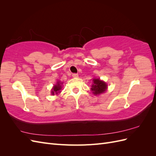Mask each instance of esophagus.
<instances>
[{"mask_svg": "<svg viewBox=\"0 0 156 156\" xmlns=\"http://www.w3.org/2000/svg\"><path fill=\"white\" fill-rule=\"evenodd\" d=\"M72 76H73V77H74V78H77V77H79V75H78L77 73H73Z\"/></svg>", "mask_w": 156, "mask_h": 156, "instance_id": "34e87169", "label": "esophagus"}]
</instances>
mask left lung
Masks as SVG:
<instances>
[{"mask_svg":"<svg viewBox=\"0 0 156 156\" xmlns=\"http://www.w3.org/2000/svg\"><path fill=\"white\" fill-rule=\"evenodd\" d=\"M91 90L94 95H100L105 93L107 89V84L105 82L101 81L100 79H94Z\"/></svg>","mask_w":156,"mask_h":156,"instance_id":"obj_1","label":"left lung"}]
</instances>
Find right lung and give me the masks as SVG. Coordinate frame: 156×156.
Instances as JSON below:
<instances>
[{"instance_id": "obj_1", "label": "right lung", "mask_w": 156, "mask_h": 156, "mask_svg": "<svg viewBox=\"0 0 156 156\" xmlns=\"http://www.w3.org/2000/svg\"><path fill=\"white\" fill-rule=\"evenodd\" d=\"M62 84L63 83H61L60 81H58L57 83H56V84H55L54 87H53V88L51 89V94L52 95H55V94H58L59 93L61 92V89H62Z\"/></svg>"}]
</instances>
